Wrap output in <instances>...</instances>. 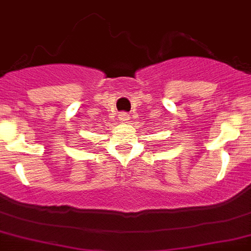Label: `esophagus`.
Wrapping results in <instances>:
<instances>
[{"label":"esophagus","mask_w":251,"mask_h":251,"mask_svg":"<svg viewBox=\"0 0 251 251\" xmlns=\"http://www.w3.org/2000/svg\"><path fill=\"white\" fill-rule=\"evenodd\" d=\"M129 114H128V113H121V114H119V121H122V122H128L129 121Z\"/></svg>","instance_id":"obj_1"}]
</instances>
